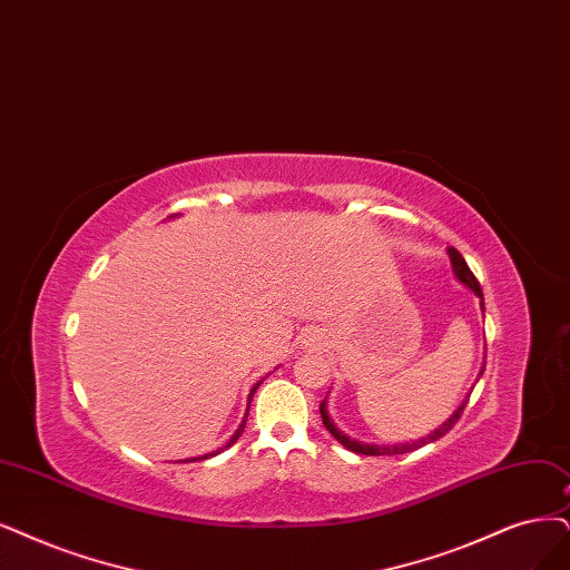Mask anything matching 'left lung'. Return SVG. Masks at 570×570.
Instances as JSON below:
<instances>
[{
    "instance_id": "left-lung-1",
    "label": "left lung",
    "mask_w": 570,
    "mask_h": 570,
    "mask_svg": "<svg viewBox=\"0 0 570 570\" xmlns=\"http://www.w3.org/2000/svg\"><path fill=\"white\" fill-rule=\"evenodd\" d=\"M449 256H451V263H453V272H455V277L465 284V286H470L476 296L481 298V309H483V293H481V286H479V282H476V277L472 274V269L468 267V263H465V258L460 256V250H455V248H449ZM481 373H483V368H481ZM468 402L470 399H465V402H462V406H458V411L446 420L444 425H441L439 430H434L430 436H423V439H417V441H411V444H396V446H377V444H362V441H356V439H350L347 434H343L338 428L333 425V420L328 417V411H326V399L324 402L320 404V411H322V420H324V428L335 436V441H341V444L345 446V449H350V451H354V453H360V455H399V453H411V451H417L420 446H425V444H432V441H436V439H441L444 436L449 430H453V425L458 423L460 420V415H462V411H465V406H468Z\"/></svg>"
}]
</instances>
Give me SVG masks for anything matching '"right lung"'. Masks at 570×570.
I'll return each instance as SVG.
<instances>
[{
	"instance_id": "obj_1",
	"label": "right lung",
	"mask_w": 570,
	"mask_h": 570,
	"mask_svg": "<svg viewBox=\"0 0 570 570\" xmlns=\"http://www.w3.org/2000/svg\"><path fill=\"white\" fill-rule=\"evenodd\" d=\"M258 385H261V383H258ZM258 385H256V387H253V390H250V396H253V392H256V390H258ZM248 406H250V402H248ZM246 415H248V413H246ZM246 415H244V423H242V425H239V430H237V432H235V434H232V439H229V441H227V446H232V444H235V441H237V439H239V434H242V432H244V428H246ZM227 446H225V449H227ZM218 453H220V451H216V453H206V455H202V458H197V460H204V458H208V455H218Z\"/></svg>"
}]
</instances>
